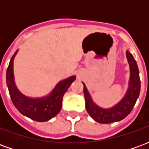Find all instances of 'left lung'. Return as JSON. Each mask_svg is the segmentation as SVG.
<instances>
[{
    "label": "left lung",
    "instance_id": "1",
    "mask_svg": "<svg viewBox=\"0 0 149 149\" xmlns=\"http://www.w3.org/2000/svg\"><path fill=\"white\" fill-rule=\"evenodd\" d=\"M126 57L128 59L130 68V78L128 81V90L121 100L112 108L103 109L97 105L93 101L87 88L83 83L86 110L91 117L98 123L110 124L116 121H120L125 118L131 112L140 95L141 81L137 64L133 56L128 50L126 51Z\"/></svg>",
    "mask_w": 149,
    "mask_h": 149
}]
</instances>
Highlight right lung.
<instances>
[{
    "label": "right lung",
    "mask_w": 149,
    "mask_h": 149,
    "mask_svg": "<svg viewBox=\"0 0 149 149\" xmlns=\"http://www.w3.org/2000/svg\"><path fill=\"white\" fill-rule=\"evenodd\" d=\"M18 50L12 56L6 72V83L12 101L22 115L39 122L48 121L61 111L62 99L65 92L76 80L75 76L61 81L48 96L40 98H31L24 96L18 90L14 81L13 61Z\"/></svg>",
    "instance_id": "obj_1"
}]
</instances>
